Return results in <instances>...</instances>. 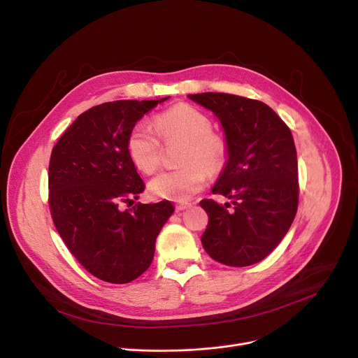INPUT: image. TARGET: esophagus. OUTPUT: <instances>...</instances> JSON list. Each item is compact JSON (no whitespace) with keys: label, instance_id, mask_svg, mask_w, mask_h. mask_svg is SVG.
Segmentation results:
<instances>
[{"label":"esophagus","instance_id":"esophagus-1","mask_svg":"<svg viewBox=\"0 0 358 358\" xmlns=\"http://www.w3.org/2000/svg\"><path fill=\"white\" fill-rule=\"evenodd\" d=\"M188 207H189V203H178V204H176V211H182Z\"/></svg>","mask_w":358,"mask_h":358}]
</instances>
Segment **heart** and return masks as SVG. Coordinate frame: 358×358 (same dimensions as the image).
Instances as JSON below:
<instances>
[{
    "label": "heart",
    "instance_id": "obj_1",
    "mask_svg": "<svg viewBox=\"0 0 358 358\" xmlns=\"http://www.w3.org/2000/svg\"><path fill=\"white\" fill-rule=\"evenodd\" d=\"M211 119L200 109L180 103L159 113L154 127L136 124L127 139V150L138 170L154 173L161 164V141L165 144L181 141L178 152L181 166L157 174L148 184L152 196L184 201L199 193L207 181V173H220L227 162L229 145L219 132L211 131Z\"/></svg>",
    "mask_w": 358,
    "mask_h": 358
}]
</instances>
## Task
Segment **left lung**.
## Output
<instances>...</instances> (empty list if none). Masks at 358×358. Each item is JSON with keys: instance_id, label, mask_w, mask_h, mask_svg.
I'll return each mask as SVG.
<instances>
[{"instance_id": "left-lung-1", "label": "left lung", "mask_w": 358, "mask_h": 358, "mask_svg": "<svg viewBox=\"0 0 358 358\" xmlns=\"http://www.w3.org/2000/svg\"><path fill=\"white\" fill-rule=\"evenodd\" d=\"M188 98L210 109L223 125L229 159L213 194L201 236L206 252L227 266H249L265 259L289 230L298 210L296 148L291 129L266 103L230 93L207 92Z\"/></svg>"}]
</instances>
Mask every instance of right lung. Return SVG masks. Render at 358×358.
I'll list each match as a JSON object with an SVG mask.
<instances>
[{
	"label": "right lung",
	"instance_id": "obj_1",
	"mask_svg": "<svg viewBox=\"0 0 358 358\" xmlns=\"http://www.w3.org/2000/svg\"><path fill=\"white\" fill-rule=\"evenodd\" d=\"M165 99L93 106L52 151L49 207L55 227L79 264L109 283H128L150 268L157 236L174 211L169 200L121 208L145 188L128 155V135Z\"/></svg>",
	"mask_w": 358,
	"mask_h": 358
}]
</instances>
